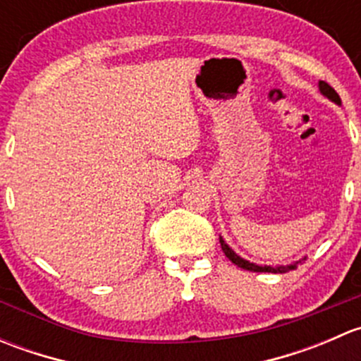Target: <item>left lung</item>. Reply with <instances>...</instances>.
I'll return each instance as SVG.
<instances>
[{
  "mask_svg": "<svg viewBox=\"0 0 361 361\" xmlns=\"http://www.w3.org/2000/svg\"><path fill=\"white\" fill-rule=\"evenodd\" d=\"M319 90H322L323 96L329 97L330 101H334L336 104H341V97H338V94L329 85V83L319 82ZM220 245H221V250H224V253L227 255V258L232 262V264H235L238 267L245 269V271H251V272H272V274H283V272H288V271H292V269L297 267V264L300 262L298 260V262H295V264H290V265H279V267H271V265H257V264H251V262H248V260H245V258H241L238 253H234V250L228 248V245L221 238H220Z\"/></svg>",
  "mask_w": 361,
  "mask_h": 361,
  "instance_id": "1",
  "label": "left lung"
}]
</instances>
